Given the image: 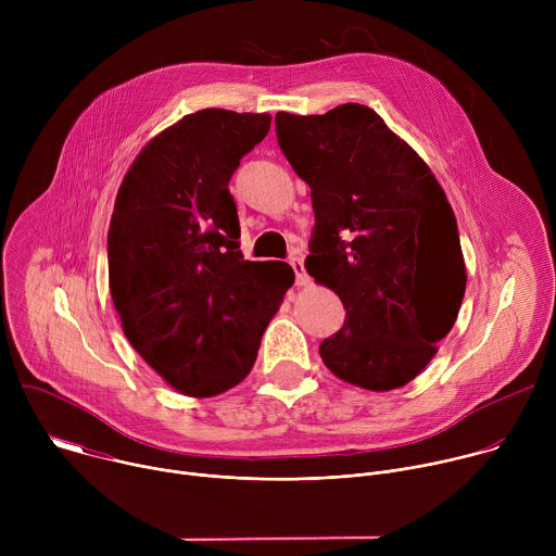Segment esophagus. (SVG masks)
I'll return each instance as SVG.
<instances>
[{
    "instance_id": "34e87169",
    "label": "esophagus",
    "mask_w": 556,
    "mask_h": 556,
    "mask_svg": "<svg viewBox=\"0 0 556 556\" xmlns=\"http://www.w3.org/2000/svg\"><path fill=\"white\" fill-rule=\"evenodd\" d=\"M290 266H292V270H294V275H296V283H299V286H307V283H309V277H307V273H305L303 257H301V255H292V257H290Z\"/></svg>"
}]
</instances>
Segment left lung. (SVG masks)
Returning a JSON list of instances; mask_svg holds the SVG:
<instances>
[{
	"label": "left lung",
	"mask_w": 556,
	"mask_h": 556,
	"mask_svg": "<svg viewBox=\"0 0 556 556\" xmlns=\"http://www.w3.org/2000/svg\"><path fill=\"white\" fill-rule=\"evenodd\" d=\"M277 140L309 185L305 270L334 290L343 328L319 345L341 380L389 391L435 356L466 290L453 208L422 157L358 103L275 116Z\"/></svg>",
	"instance_id": "8db88e82"
}]
</instances>
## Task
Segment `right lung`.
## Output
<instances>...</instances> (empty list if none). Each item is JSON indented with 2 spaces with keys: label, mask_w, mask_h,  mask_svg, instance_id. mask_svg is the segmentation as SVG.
I'll return each mask as SVG.
<instances>
[{
  "label": "right lung",
  "mask_w": 556,
  "mask_h": 556,
  "mask_svg": "<svg viewBox=\"0 0 556 556\" xmlns=\"http://www.w3.org/2000/svg\"><path fill=\"white\" fill-rule=\"evenodd\" d=\"M268 114L200 110L149 140L116 195L110 292L131 348L195 399L242 382L294 273L247 262L228 191Z\"/></svg>",
  "instance_id": "right-lung-1"
}]
</instances>
